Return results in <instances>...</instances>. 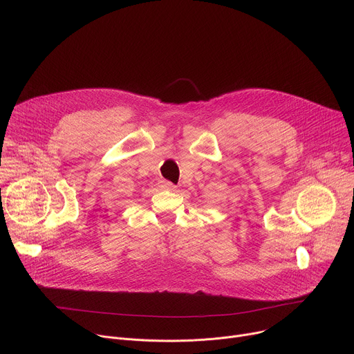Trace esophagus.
I'll return each mask as SVG.
<instances>
[{
	"label": "esophagus",
	"mask_w": 354,
	"mask_h": 354,
	"mask_svg": "<svg viewBox=\"0 0 354 354\" xmlns=\"http://www.w3.org/2000/svg\"><path fill=\"white\" fill-rule=\"evenodd\" d=\"M161 187L172 190V189H175V185L172 182H169V180H161Z\"/></svg>",
	"instance_id": "esophagus-1"
}]
</instances>
